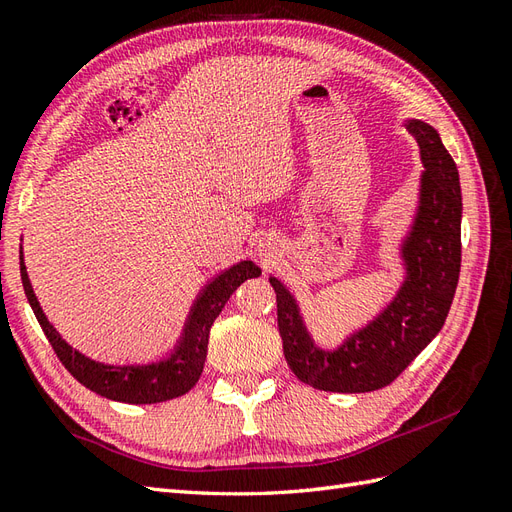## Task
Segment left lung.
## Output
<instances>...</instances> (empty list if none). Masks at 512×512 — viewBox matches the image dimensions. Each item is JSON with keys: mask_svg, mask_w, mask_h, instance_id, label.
<instances>
[{"mask_svg": "<svg viewBox=\"0 0 512 512\" xmlns=\"http://www.w3.org/2000/svg\"><path fill=\"white\" fill-rule=\"evenodd\" d=\"M404 127L417 142L424 173L413 222L398 248L404 279L389 303L335 348H322L309 333L290 287L270 274L283 355L313 389L365 393L387 387L448 318L461 272V181L435 127L419 119Z\"/></svg>", "mask_w": 512, "mask_h": 512, "instance_id": "left-lung-1", "label": "left lung"}]
</instances>
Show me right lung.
I'll use <instances>...</instances> for the list:
<instances>
[{
  "instance_id": "right-lung-1",
  "label": "right lung",
  "mask_w": 512,
  "mask_h": 512,
  "mask_svg": "<svg viewBox=\"0 0 512 512\" xmlns=\"http://www.w3.org/2000/svg\"><path fill=\"white\" fill-rule=\"evenodd\" d=\"M19 259L25 296H28V303L34 311V316L38 324H41L43 333L47 335L51 348L56 350V355L64 368L90 391H95L108 400L127 404H155L188 393L203 372L209 329H212L214 320L220 316V311L227 305L231 294L238 290L246 279H253L261 274V268L255 266L251 259H242L238 264L229 266L227 270L218 272L216 277L209 279L201 287L199 294H196L186 316V322H183L179 339L162 359L149 363L114 365L86 357L84 352L73 348L67 339L56 331V326L47 320L45 311L34 294L28 270H25L23 251Z\"/></svg>"
}]
</instances>
